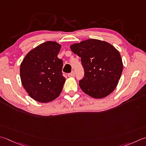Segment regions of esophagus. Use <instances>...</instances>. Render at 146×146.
I'll list each match as a JSON object with an SVG mask.
<instances>
[{
	"instance_id": "1",
	"label": "esophagus",
	"mask_w": 146,
	"mask_h": 146,
	"mask_svg": "<svg viewBox=\"0 0 146 146\" xmlns=\"http://www.w3.org/2000/svg\"><path fill=\"white\" fill-rule=\"evenodd\" d=\"M75 71H72V72H71V73L68 74V76H69V77H73V76H75Z\"/></svg>"
}]
</instances>
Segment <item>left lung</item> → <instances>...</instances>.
Instances as JSON below:
<instances>
[{
	"label": "left lung",
	"mask_w": 146,
	"mask_h": 146,
	"mask_svg": "<svg viewBox=\"0 0 146 146\" xmlns=\"http://www.w3.org/2000/svg\"><path fill=\"white\" fill-rule=\"evenodd\" d=\"M81 58L84 77L79 81L84 92L94 98H105L115 89L123 71L120 54L106 42L88 39L70 46Z\"/></svg>",
	"instance_id": "left-lung-1"
}]
</instances>
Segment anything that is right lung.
I'll return each instance as SVG.
<instances>
[{"instance_id": "1", "label": "right lung", "mask_w": 146, "mask_h": 146, "mask_svg": "<svg viewBox=\"0 0 146 146\" xmlns=\"http://www.w3.org/2000/svg\"><path fill=\"white\" fill-rule=\"evenodd\" d=\"M61 46L48 41L37 46L25 57L20 66V77L31 98L48 102L60 95L65 82L62 60L58 58Z\"/></svg>"}]
</instances>
